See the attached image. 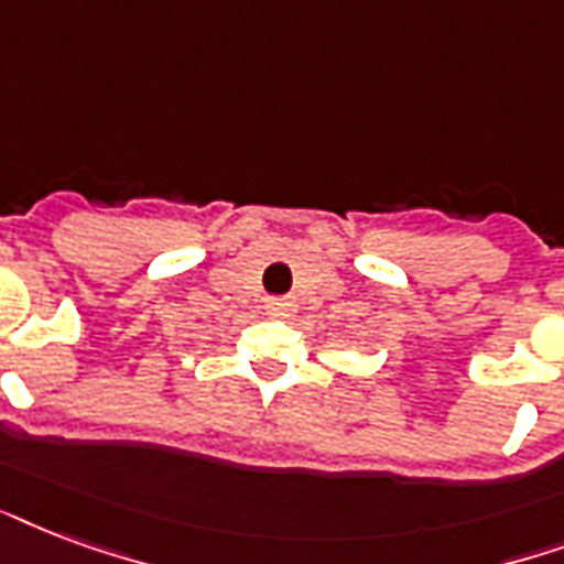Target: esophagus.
<instances>
[{
	"label": "esophagus",
	"mask_w": 564,
	"mask_h": 564,
	"mask_svg": "<svg viewBox=\"0 0 564 564\" xmlns=\"http://www.w3.org/2000/svg\"><path fill=\"white\" fill-rule=\"evenodd\" d=\"M264 308H268L270 314L288 317L291 312H296V303L294 300H288V296H268V300H264Z\"/></svg>",
	"instance_id": "1"
}]
</instances>
